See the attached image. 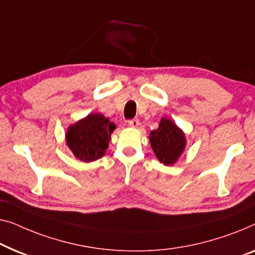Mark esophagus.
Segmentation results:
<instances>
[{
	"label": "esophagus",
	"instance_id": "34e87169",
	"mask_svg": "<svg viewBox=\"0 0 255 255\" xmlns=\"http://www.w3.org/2000/svg\"><path fill=\"white\" fill-rule=\"evenodd\" d=\"M128 124L130 125L131 128H138L139 125H140V122H139V120H136V119H133V120H130L128 122Z\"/></svg>",
	"mask_w": 255,
	"mask_h": 255
}]
</instances>
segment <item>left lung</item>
<instances>
[{
    "label": "left lung",
    "mask_w": 255,
    "mask_h": 255,
    "mask_svg": "<svg viewBox=\"0 0 255 255\" xmlns=\"http://www.w3.org/2000/svg\"><path fill=\"white\" fill-rule=\"evenodd\" d=\"M149 141L158 161L165 165L175 163L186 146L184 132L168 119H162L156 130L150 132Z\"/></svg>",
    "instance_id": "1"
}]
</instances>
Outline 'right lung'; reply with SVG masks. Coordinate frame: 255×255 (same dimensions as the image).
<instances>
[{
    "mask_svg": "<svg viewBox=\"0 0 255 255\" xmlns=\"http://www.w3.org/2000/svg\"><path fill=\"white\" fill-rule=\"evenodd\" d=\"M115 128L116 125L101 114H90L69 127L66 143L80 161H95L105 155Z\"/></svg>",
    "mask_w": 255,
    "mask_h": 255,
    "instance_id": "obj_1",
    "label": "right lung"
}]
</instances>
